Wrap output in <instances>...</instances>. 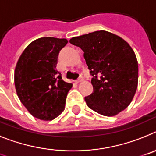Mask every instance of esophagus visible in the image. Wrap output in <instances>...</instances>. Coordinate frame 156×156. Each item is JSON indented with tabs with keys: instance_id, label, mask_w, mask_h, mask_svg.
<instances>
[{
	"instance_id": "esophagus-1",
	"label": "esophagus",
	"mask_w": 156,
	"mask_h": 156,
	"mask_svg": "<svg viewBox=\"0 0 156 156\" xmlns=\"http://www.w3.org/2000/svg\"><path fill=\"white\" fill-rule=\"evenodd\" d=\"M82 80H83V78H82V77H80L79 78H78V79H77L76 81H75V83H79V82H81L82 81Z\"/></svg>"
}]
</instances>
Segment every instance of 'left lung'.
Here are the masks:
<instances>
[{"label": "left lung", "instance_id": "obj_1", "mask_svg": "<svg viewBox=\"0 0 156 156\" xmlns=\"http://www.w3.org/2000/svg\"><path fill=\"white\" fill-rule=\"evenodd\" d=\"M79 47L93 76V92L85 97L90 109L114 116L129 106L136 93L138 63L129 44L117 35L100 30L72 37Z\"/></svg>", "mask_w": 156, "mask_h": 156}]
</instances>
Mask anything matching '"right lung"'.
<instances>
[{
    "label": "right lung",
    "instance_id": "add662e5",
    "mask_svg": "<svg viewBox=\"0 0 156 156\" xmlns=\"http://www.w3.org/2000/svg\"><path fill=\"white\" fill-rule=\"evenodd\" d=\"M67 39L41 37L25 48L15 70V86L22 104L35 118L52 120L63 112L72 84L56 70Z\"/></svg>",
    "mask_w": 156,
    "mask_h": 156
}]
</instances>
